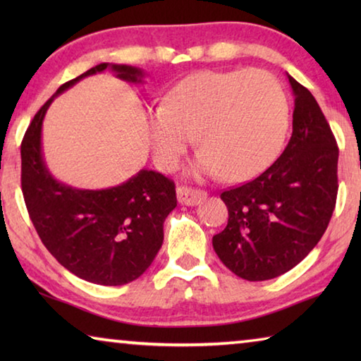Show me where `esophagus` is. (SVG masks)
<instances>
[{
	"instance_id": "obj_1",
	"label": "esophagus",
	"mask_w": 361,
	"mask_h": 361,
	"mask_svg": "<svg viewBox=\"0 0 361 361\" xmlns=\"http://www.w3.org/2000/svg\"><path fill=\"white\" fill-rule=\"evenodd\" d=\"M176 197H178L180 204L185 205H199L202 204L207 199V192L200 191V189H194V188H188V186H180L176 189Z\"/></svg>"
}]
</instances>
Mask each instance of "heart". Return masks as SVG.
Returning <instances> with one entry per match:
<instances>
[{
    "instance_id": "obj_1",
    "label": "heart",
    "mask_w": 361,
    "mask_h": 361,
    "mask_svg": "<svg viewBox=\"0 0 361 361\" xmlns=\"http://www.w3.org/2000/svg\"><path fill=\"white\" fill-rule=\"evenodd\" d=\"M290 106L282 85L261 70H204L181 79L167 103L146 113L152 156L172 172L192 142L194 172L247 181L271 166L283 149Z\"/></svg>"
}]
</instances>
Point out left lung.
I'll list each match as a JSON object with an SVG mask.
<instances>
[{"instance_id":"8db88e82","label":"left lung","mask_w":361,"mask_h":361,"mask_svg":"<svg viewBox=\"0 0 361 361\" xmlns=\"http://www.w3.org/2000/svg\"><path fill=\"white\" fill-rule=\"evenodd\" d=\"M286 76L295 94L290 142L259 176L221 192L229 219L213 235L223 264L250 282L282 276L312 252L338 195L336 138L314 95Z\"/></svg>"}]
</instances>
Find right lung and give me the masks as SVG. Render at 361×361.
<instances>
[{
	"label": "right lung",
	"mask_w": 361,
	"mask_h": 361,
	"mask_svg": "<svg viewBox=\"0 0 361 361\" xmlns=\"http://www.w3.org/2000/svg\"><path fill=\"white\" fill-rule=\"evenodd\" d=\"M106 68L133 84L145 76L135 66L100 63L60 85L22 140V192L41 242L60 264L87 282L118 286L142 276L161 250L164 221L176 207L175 183L154 170H140L119 186L76 189L54 178L41 148L42 121L54 99Z\"/></svg>",
	"instance_id": "obj_1"
}]
</instances>
